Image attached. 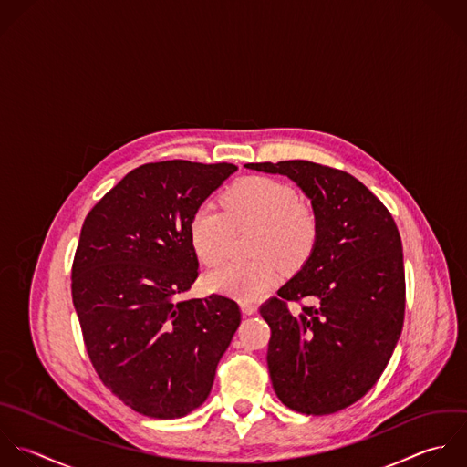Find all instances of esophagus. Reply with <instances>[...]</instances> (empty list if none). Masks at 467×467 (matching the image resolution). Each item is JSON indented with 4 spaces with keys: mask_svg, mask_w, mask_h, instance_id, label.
Masks as SVG:
<instances>
[{
    "mask_svg": "<svg viewBox=\"0 0 467 467\" xmlns=\"http://www.w3.org/2000/svg\"><path fill=\"white\" fill-rule=\"evenodd\" d=\"M240 306H242V313L244 315H254L258 311V306L253 304V302H242Z\"/></svg>",
    "mask_w": 467,
    "mask_h": 467,
    "instance_id": "obj_1",
    "label": "esophagus"
}]
</instances>
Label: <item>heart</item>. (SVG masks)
<instances>
[{"instance_id":"b5f03b06","label":"heart","mask_w":467,"mask_h":467,"mask_svg":"<svg viewBox=\"0 0 467 467\" xmlns=\"http://www.w3.org/2000/svg\"><path fill=\"white\" fill-rule=\"evenodd\" d=\"M222 209L205 203L189 220V240L198 260L216 265L229 251L233 229L258 225L253 236V260H233L205 276L211 291L253 302L267 295L282 278L284 267L302 265L318 240L315 209L296 191L276 178L245 176L222 194Z\"/></svg>"}]
</instances>
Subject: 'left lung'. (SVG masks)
Masks as SVG:
<instances>
[{
	"instance_id": "obj_1",
	"label": "left lung",
	"mask_w": 467,
	"mask_h": 467,
	"mask_svg": "<svg viewBox=\"0 0 467 467\" xmlns=\"http://www.w3.org/2000/svg\"><path fill=\"white\" fill-rule=\"evenodd\" d=\"M291 178L318 216L317 245L278 296L262 304L276 397L304 415L360 400L384 373L406 311L402 240L388 207L346 171L306 160L247 163ZM309 297L315 306L303 300ZM301 306L291 312L288 304Z\"/></svg>"
}]
</instances>
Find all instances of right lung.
Masks as SVG:
<instances>
[{
    "label": "right lung",
    "mask_w": 467,
    "mask_h": 467,
    "mask_svg": "<svg viewBox=\"0 0 467 467\" xmlns=\"http://www.w3.org/2000/svg\"><path fill=\"white\" fill-rule=\"evenodd\" d=\"M238 167L169 160L130 171L87 214L72 262V304L99 380L150 419L205 402L236 333L234 300H182L198 278L189 220Z\"/></svg>",
    "instance_id": "add662e5"
}]
</instances>
